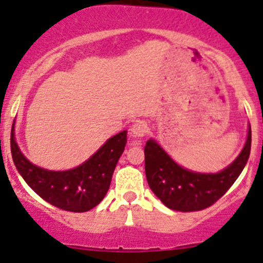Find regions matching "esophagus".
<instances>
[{"label": "esophagus", "instance_id": "1", "mask_svg": "<svg viewBox=\"0 0 263 263\" xmlns=\"http://www.w3.org/2000/svg\"><path fill=\"white\" fill-rule=\"evenodd\" d=\"M148 132V124H146L144 120H137L136 123H134L129 129V135H131L134 139H141L144 137Z\"/></svg>", "mask_w": 263, "mask_h": 263}]
</instances>
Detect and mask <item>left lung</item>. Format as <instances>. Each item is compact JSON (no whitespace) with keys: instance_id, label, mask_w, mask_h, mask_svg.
<instances>
[{"instance_id":"8db88e82","label":"left lung","mask_w":263,"mask_h":263,"mask_svg":"<svg viewBox=\"0 0 263 263\" xmlns=\"http://www.w3.org/2000/svg\"><path fill=\"white\" fill-rule=\"evenodd\" d=\"M250 145L249 124L245 145L232 164L217 173H198L177 164L155 139H149L144 148L146 181L155 195L170 210L200 211L219 200L235 183L247 165Z\"/></svg>"}]
</instances>
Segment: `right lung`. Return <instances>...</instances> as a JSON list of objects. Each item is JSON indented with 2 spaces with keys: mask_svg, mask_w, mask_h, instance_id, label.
<instances>
[{
  "mask_svg": "<svg viewBox=\"0 0 263 263\" xmlns=\"http://www.w3.org/2000/svg\"><path fill=\"white\" fill-rule=\"evenodd\" d=\"M126 143L127 131H122L81 165L55 172L36 166L21 152L15 140V120L10 135L14 165L26 183L49 204L70 212H86L102 202Z\"/></svg>",
  "mask_w": 263,
  "mask_h": 263,
  "instance_id": "right-lung-1",
  "label": "right lung"
}]
</instances>
